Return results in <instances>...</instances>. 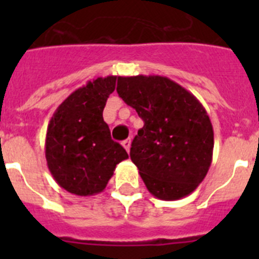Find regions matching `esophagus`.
I'll return each mask as SVG.
<instances>
[{"mask_svg":"<svg viewBox=\"0 0 259 259\" xmlns=\"http://www.w3.org/2000/svg\"><path fill=\"white\" fill-rule=\"evenodd\" d=\"M122 145H123V148L127 150V152H130V148H131V140H130V139H127V140L123 141Z\"/></svg>","mask_w":259,"mask_h":259,"instance_id":"obj_1","label":"esophagus"}]
</instances>
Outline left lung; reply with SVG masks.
Listing matches in <instances>:
<instances>
[{
    "label": "left lung",
    "instance_id": "1",
    "mask_svg": "<svg viewBox=\"0 0 259 259\" xmlns=\"http://www.w3.org/2000/svg\"><path fill=\"white\" fill-rule=\"evenodd\" d=\"M116 92L144 120L131 159L154 197L180 200L206 176L214 131L206 110L191 92L158 75L119 76Z\"/></svg>",
    "mask_w": 259,
    "mask_h": 259
}]
</instances>
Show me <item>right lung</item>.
Wrapping results in <instances>:
<instances>
[{"label": "right lung", "instance_id": "add662e5", "mask_svg": "<svg viewBox=\"0 0 259 259\" xmlns=\"http://www.w3.org/2000/svg\"><path fill=\"white\" fill-rule=\"evenodd\" d=\"M116 76L97 77L71 93L48 124V168L62 188L76 196H92L106 188L119 162L128 154L111 140L104 107L114 92Z\"/></svg>", "mask_w": 259, "mask_h": 259}]
</instances>
